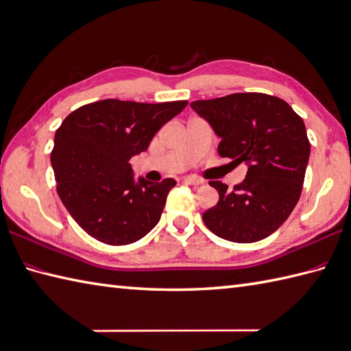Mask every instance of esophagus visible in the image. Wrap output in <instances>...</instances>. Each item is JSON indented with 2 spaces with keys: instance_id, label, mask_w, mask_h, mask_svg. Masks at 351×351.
I'll use <instances>...</instances> for the list:
<instances>
[{
  "instance_id": "34e87169",
  "label": "esophagus",
  "mask_w": 351,
  "mask_h": 351,
  "mask_svg": "<svg viewBox=\"0 0 351 351\" xmlns=\"http://www.w3.org/2000/svg\"><path fill=\"white\" fill-rule=\"evenodd\" d=\"M182 181L185 184H190V185H202L203 184V179L195 178V176H185V178H182Z\"/></svg>"
}]
</instances>
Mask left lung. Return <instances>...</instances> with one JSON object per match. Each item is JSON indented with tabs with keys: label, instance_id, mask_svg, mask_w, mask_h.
Segmentation results:
<instances>
[{
	"label": "left lung",
	"instance_id": "left-lung-1",
	"mask_svg": "<svg viewBox=\"0 0 351 351\" xmlns=\"http://www.w3.org/2000/svg\"><path fill=\"white\" fill-rule=\"evenodd\" d=\"M191 108L221 138L219 156L248 166L245 179L232 191L219 181L209 182L219 199L203 221L232 242L267 238L289 218L302 193L311 151L302 118L287 101L263 93L197 100Z\"/></svg>",
	"mask_w": 351,
	"mask_h": 351
}]
</instances>
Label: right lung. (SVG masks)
Here are the masks:
<instances>
[{"label": "right lung", "instance_id": "add662e5", "mask_svg": "<svg viewBox=\"0 0 351 351\" xmlns=\"http://www.w3.org/2000/svg\"><path fill=\"white\" fill-rule=\"evenodd\" d=\"M186 104L100 100L73 110L56 130L51 154L56 191L94 239L127 245L158 223L176 181L134 184L128 161L148 149L158 130Z\"/></svg>", "mask_w": 351, "mask_h": 351}]
</instances>
